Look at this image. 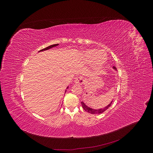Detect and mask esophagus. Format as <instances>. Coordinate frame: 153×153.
<instances>
[{
    "label": "esophagus",
    "mask_w": 153,
    "mask_h": 153,
    "mask_svg": "<svg viewBox=\"0 0 153 153\" xmlns=\"http://www.w3.org/2000/svg\"><path fill=\"white\" fill-rule=\"evenodd\" d=\"M74 82L76 84H78V85H82L83 84H84V78L82 77V76H79V77H76Z\"/></svg>",
    "instance_id": "obj_1"
}]
</instances>
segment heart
Instances as JSON below:
<instances>
[{
	"label": "heart",
	"mask_w": 153,
	"mask_h": 153,
	"mask_svg": "<svg viewBox=\"0 0 153 153\" xmlns=\"http://www.w3.org/2000/svg\"><path fill=\"white\" fill-rule=\"evenodd\" d=\"M82 59L86 62L93 61L96 69H101L104 66L107 60V55L105 52L96 49H88L82 54Z\"/></svg>",
	"instance_id": "obj_1"
}]
</instances>
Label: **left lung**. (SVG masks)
I'll use <instances>...</instances> for the list:
<instances>
[{
	"label": "left lung",
	"mask_w": 153,
	"mask_h": 153,
	"mask_svg": "<svg viewBox=\"0 0 153 153\" xmlns=\"http://www.w3.org/2000/svg\"><path fill=\"white\" fill-rule=\"evenodd\" d=\"M113 69L117 71V69L115 68V66H113ZM112 102H113V100L111 101V102L107 106H105V107H103V108H99V109H94V108H92L89 107V106H88L87 105H85V103L84 102V101H82L81 104H82L83 108H84L86 111V112H89L90 114H98L103 113L106 110H107L111 106V105H112Z\"/></svg>",
	"instance_id": "obj_1"
}]
</instances>
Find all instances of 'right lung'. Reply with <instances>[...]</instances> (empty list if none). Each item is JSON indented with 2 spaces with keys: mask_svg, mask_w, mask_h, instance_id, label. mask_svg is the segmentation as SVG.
Returning a JSON list of instances; mask_svg holds the SVG:
<instances>
[{
  "mask_svg": "<svg viewBox=\"0 0 153 153\" xmlns=\"http://www.w3.org/2000/svg\"><path fill=\"white\" fill-rule=\"evenodd\" d=\"M59 45V44H55V45H50V46H49V47H47V48H43V49H42V50H39V52H43V51H45V50H49V49L52 48H53V47H57V46H58ZM68 87H69L68 86L66 89H68ZM66 91H65V92H66Z\"/></svg>",
  "mask_w": 153,
  "mask_h": 153,
  "instance_id": "add662e5",
  "label": "right lung"
}]
</instances>
